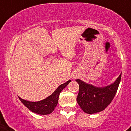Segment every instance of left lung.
<instances>
[{
	"mask_svg": "<svg viewBox=\"0 0 131 131\" xmlns=\"http://www.w3.org/2000/svg\"><path fill=\"white\" fill-rule=\"evenodd\" d=\"M121 75L110 85L97 87L76 80L79 84V93L77 102L83 111L88 114H93L104 110L112 102L118 90Z\"/></svg>",
	"mask_w": 131,
	"mask_h": 131,
	"instance_id": "8db88e82",
	"label": "left lung"
}]
</instances>
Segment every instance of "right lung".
Returning <instances> with one entry per match:
<instances>
[{
  "mask_svg": "<svg viewBox=\"0 0 131 131\" xmlns=\"http://www.w3.org/2000/svg\"><path fill=\"white\" fill-rule=\"evenodd\" d=\"M70 82L71 80H69L64 84L60 85L51 95L39 101H29L23 99L19 96V99L21 103L31 112L40 115H47L51 114L54 110L58 103L60 93Z\"/></svg>",
  "mask_w": 131,
  "mask_h": 131,
  "instance_id": "right-lung-1",
  "label": "right lung"
}]
</instances>
